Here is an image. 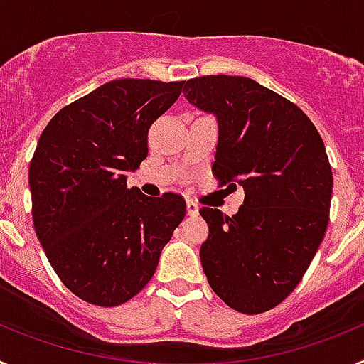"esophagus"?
<instances>
[{
    "instance_id": "34e87169",
    "label": "esophagus",
    "mask_w": 364,
    "mask_h": 364,
    "mask_svg": "<svg viewBox=\"0 0 364 364\" xmlns=\"http://www.w3.org/2000/svg\"><path fill=\"white\" fill-rule=\"evenodd\" d=\"M186 210H188V215H191V217H195V215H198V204L195 200H188L186 202Z\"/></svg>"
}]
</instances>
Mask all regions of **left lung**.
Listing matches in <instances>:
<instances>
[{"label":"left lung","mask_w":364,"mask_h":364,"mask_svg":"<svg viewBox=\"0 0 364 364\" xmlns=\"http://www.w3.org/2000/svg\"><path fill=\"white\" fill-rule=\"evenodd\" d=\"M184 96L217 117L213 175L244 188L233 217L200 210L210 226L202 268L228 306L262 314L295 290L326 233L333 176L323 138L297 105L252 78H193Z\"/></svg>","instance_id":"8db88e82"}]
</instances>
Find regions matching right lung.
Returning <instances> with one entry per match:
<instances>
[{
  "instance_id": "right-lung-1",
  "label": "right lung",
  "mask_w": 364,
  "mask_h": 364,
  "mask_svg": "<svg viewBox=\"0 0 364 364\" xmlns=\"http://www.w3.org/2000/svg\"><path fill=\"white\" fill-rule=\"evenodd\" d=\"M184 82L112 80L54 114L28 167L38 240L63 284L118 306L142 290L184 220L175 193L147 197L125 171L147 156V131Z\"/></svg>"
}]
</instances>
